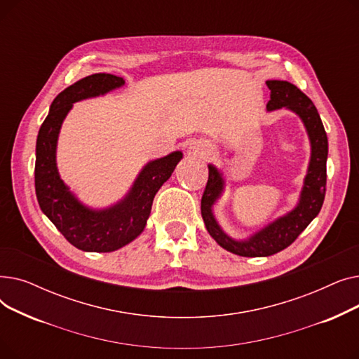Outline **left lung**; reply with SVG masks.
<instances>
[{
    "label": "left lung",
    "instance_id": "1",
    "mask_svg": "<svg viewBox=\"0 0 359 359\" xmlns=\"http://www.w3.org/2000/svg\"><path fill=\"white\" fill-rule=\"evenodd\" d=\"M266 84L271 90V100L266 104L268 110L287 107L303 119L311 142V160L299 203L290 214L278 218L246 241L230 238L217 224L212 205L222 192L224 180L214 165H208V182L201 201V214L205 227L222 249L246 257L271 256L287 249L317 217L326 195L327 135L316 106L303 91L288 81L269 80Z\"/></svg>",
    "mask_w": 359,
    "mask_h": 359
}]
</instances>
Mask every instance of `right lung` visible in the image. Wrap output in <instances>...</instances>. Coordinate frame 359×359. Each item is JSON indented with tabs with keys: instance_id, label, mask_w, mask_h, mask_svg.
Returning <instances> with one entry per match:
<instances>
[{
	"instance_id": "add662e5",
	"label": "right lung",
	"mask_w": 359,
	"mask_h": 359,
	"mask_svg": "<svg viewBox=\"0 0 359 359\" xmlns=\"http://www.w3.org/2000/svg\"><path fill=\"white\" fill-rule=\"evenodd\" d=\"M125 84L113 74H93L61 91L53 100L36 141L34 189L43 214L61 234L80 250L113 252L137 238L145 229L154 196L172 176L182 158L180 151L148 163L130 192L111 208L93 211L81 205L64 184L56 168V141L72 103L96 97Z\"/></svg>"
}]
</instances>
